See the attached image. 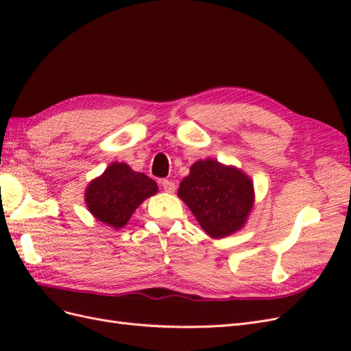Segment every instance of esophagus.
<instances>
[{
	"label": "esophagus",
	"mask_w": 351,
	"mask_h": 351,
	"mask_svg": "<svg viewBox=\"0 0 351 351\" xmlns=\"http://www.w3.org/2000/svg\"><path fill=\"white\" fill-rule=\"evenodd\" d=\"M161 184H162V189L165 190V192H168V193L176 192V183L171 182V180H162Z\"/></svg>",
	"instance_id": "34e87169"
}]
</instances>
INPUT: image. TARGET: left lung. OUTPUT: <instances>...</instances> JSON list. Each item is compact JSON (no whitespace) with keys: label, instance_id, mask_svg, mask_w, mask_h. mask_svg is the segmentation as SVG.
<instances>
[{"label":"left lung","instance_id":"8db88e82","mask_svg":"<svg viewBox=\"0 0 351 351\" xmlns=\"http://www.w3.org/2000/svg\"><path fill=\"white\" fill-rule=\"evenodd\" d=\"M177 195L214 239L243 228L254 202L250 177L215 159H200L190 167V174L180 183Z\"/></svg>","mask_w":351,"mask_h":351}]
</instances>
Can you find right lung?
Here are the masks:
<instances>
[{
	"label": "right lung",
	"instance_id": "right-lung-1",
	"mask_svg": "<svg viewBox=\"0 0 351 351\" xmlns=\"http://www.w3.org/2000/svg\"><path fill=\"white\" fill-rule=\"evenodd\" d=\"M156 192L158 186L152 178L133 171L124 162H112L89 183L84 202L95 218L119 230L129 222L136 208Z\"/></svg>",
	"mask_w": 351,
	"mask_h": 351
}]
</instances>
